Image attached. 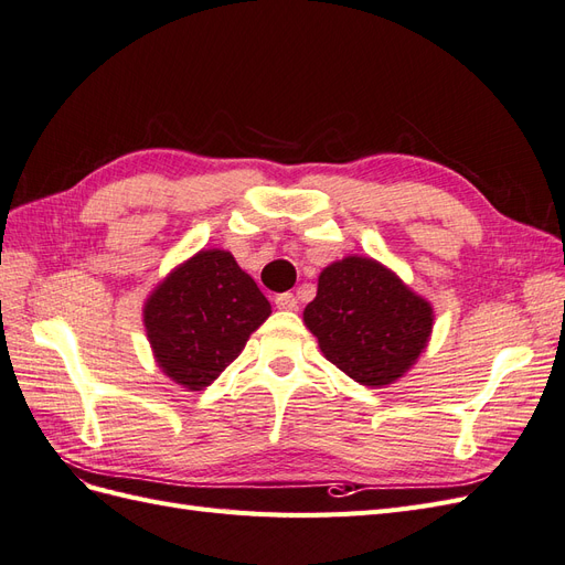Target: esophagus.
Segmentation results:
<instances>
[{
  "mask_svg": "<svg viewBox=\"0 0 565 565\" xmlns=\"http://www.w3.org/2000/svg\"><path fill=\"white\" fill-rule=\"evenodd\" d=\"M276 306H278L280 311H295L297 306H299V301H297V297L292 292H282V295L276 297Z\"/></svg>",
  "mask_w": 565,
  "mask_h": 565,
  "instance_id": "obj_1",
  "label": "esophagus"
}]
</instances>
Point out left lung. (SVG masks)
Wrapping results in <instances>:
<instances>
[{"label":"left lung","mask_w":565,"mask_h":565,"mask_svg":"<svg viewBox=\"0 0 565 565\" xmlns=\"http://www.w3.org/2000/svg\"><path fill=\"white\" fill-rule=\"evenodd\" d=\"M303 322L332 365L358 384L380 388L417 361L434 311L382 264L349 256L320 273Z\"/></svg>","instance_id":"1"}]
</instances>
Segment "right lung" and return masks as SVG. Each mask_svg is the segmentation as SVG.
Here are the masks:
<instances>
[{
  "mask_svg": "<svg viewBox=\"0 0 565 565\" xmlns=\"http://www.w3.org/2000/svg\"><path fill=\"white\" fill-rule=\"evenodd\" d=\"M268 316L262 289L221 249L200 252L177 268L143 309L160 367L191 391L210 386Z\"/></svg>",
  "mask_w": 565,
  "mask_h": 565,
  "instance_id": "right-lung-1",
  "label": "right lung"
}]
</instances>
